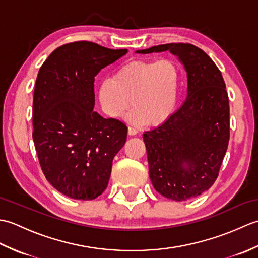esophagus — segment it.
Instances as JSON below:
<instances>
[{
	"label": "esophagus",
	"mask_w": 258,
	"mask_h": 258,
	"mask_svg": "<svg viewBox=\"0 0 258 258\" xmlns=\"http://www.w3.org/2000/svg\"><path fill=\"white\" fill-rule=\"evenodd\" d=\"M139 133V131H138V128H135V127H132V126H130L128 127V135H136Z\"/></svg>",
	"instance_id": "obj_1"
}]
</instances>
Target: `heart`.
<instances>
[{"instance_id": "heart-1", "label": "heart", "mask_w": 258, "mask_h": 258, "mask_svg": "<svg viewBox=\"0 0 258 258\" xmlns=\"http://www.w3.org/2000/svg\"><path fill=\"white\" fill-rule=\"evenodd\" d=\"M180 68L176 59H133L118 68L98 86V102L107 116L117 118L128 109L126 120L133 125L146 122L157 126L172 116L176 108Z\"/></svg>"}]
</instances>
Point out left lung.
Masks as SVG:
<instances>
[{"instance_id":"obj_1","label":"left lung","mask_w":258,"mask_h":258,"mask_svg":"<svg viewBox=\"0 0 258 258\" xmlns=\"http://www.w3.org/2000/svg\"><path fill=\"white\" fill-rule=\"evenodd\" d=\"M169 51L187 72V98L156 128L143 134L154 188L182 202L215 183L229 141V104L221 71L189 43H168L138 53Z\"/></svg>"}]
</instances>
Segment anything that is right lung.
Returning a JSON list of instances; mask_svg holds the SVG:
<instances>
[{"mask_svg":"<svg viewBox=\"0 0 258 258\" xmlns=\"http://www.w3.org/2000/svg\"><path fill=\"white\" fill-rule=\"evenodd\" d=\"M127 53L89 41L54 50L38 71L33 96V141L46 179L71 199L90 201L106 189L126 125L93 111L94 78Z\"/></svg>","mask_w":258,"mask_h":258,"instance_id":"1","label":"right lung"}]
</instances>
